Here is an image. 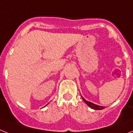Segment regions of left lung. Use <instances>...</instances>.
<instances>
[{"mask_svg": "<svg viewBox=\"0 0 133 133\" xmlns=\"http://www.w3.org/2000/svg\"><path fill=\"white\" fill-rule=\"evenodd\" d=\"M81 97H82V98H83V100L84 101V103L87 104L89 107L91 108V109H95V110H102V109H104V108H105V107L100 106V105H97V104H94V103H91V102H90V101H87V100L84 99V98H83L82 96H81Z\"/></svg>", "mask_w": 133, "mask_h": 133, "instance_id": "left-lung-1", "label": "left lung"}]
</instances>
